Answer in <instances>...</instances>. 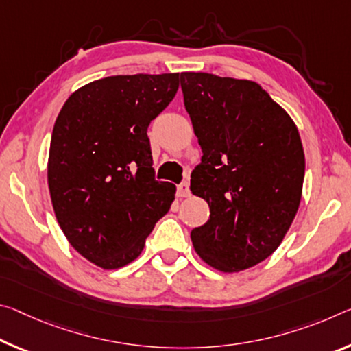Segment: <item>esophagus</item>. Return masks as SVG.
<instances>
[{"mask_svg":"<svg viewBox=\"0 0 351 351\" xmlns=\"http://www.w3.org/2000/svg\"><path fill=\"white\" fill-rule=\"evenodd\" d=\"M191 195V189H189V182L182 181L180 186H178V197H189Z\"/></svg>","mask_w":351,"mask_h":351,"instance_id":"esophagus-1","label":"esophagus"}]
</instances>
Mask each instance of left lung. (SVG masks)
<instances>
[{
  "mask_svg": "<svg viewBox=\"0 0 351 351\" xmlns=\"http://www.w3.org/2000/svg\"><path fill=\"white\" fill-rule=\"evenodd\" d=\"M181 88L202 164L191 191L209 204L192 230L197 254L223 274L250 269L280 247L304 180L297 125L258 82L182 71Z\"/></svg>",
  "mask_w": 351,
  "mask_h": 351,
  "instance_id": "left-lung-1",
  "label": "left lung"
}]
</instances>
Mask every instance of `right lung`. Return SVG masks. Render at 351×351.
I'll list each match as a JSON object with an SVG mask.
<instances>
[{
  "label": "right lung",
  "mask_w": 351,
  "mask_h": 351,
  "mask_svg": "<svg viewBox=\"0 0 351 351\" xmlns=\"http://www.w3.org/2000/svg\"><path fill=\"white\" fill-rule=\"evenodd\" d=\"M178 87L180 73L108 76L71 93L56 119L54 215L70 245L104 270L137 259L173 203L176 186L154 180L147 128Z\"/></svg>",
  "instance_id": "obj_1"
}]
</instances>
